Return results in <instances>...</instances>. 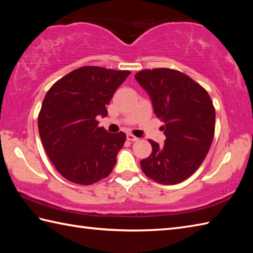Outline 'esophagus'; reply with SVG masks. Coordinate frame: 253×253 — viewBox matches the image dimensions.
Masks as SVG:
<instances>
[{"label": "esophagus", "mask_w": 253, "mask_h": 253, "mask_svg": "<svg viewBox=\"0 0 253 253\" xmlns=\"http://www.w3.org/2000/svg\"><path fill=\"white\" fill-rule=\"evenodd\" d=\"M126 138H127V140H128V141H132V142H135V141H137V140H138V138H137L136 136L131 135V133H127Z\"/></svg>", "instance_id": "34e87169"}]
</instances>
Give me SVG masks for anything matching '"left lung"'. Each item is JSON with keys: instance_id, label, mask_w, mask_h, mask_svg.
<instances>
[{"instance_id": "1", "label": "left lung", "mask_w": 253, "mask_h": 253, "mask_svg": "<svg viewBox=\"0 0 253 253\" xmlns=\"http://www.w3.org/2000/svg\"><path fill=\"white\" fill-rule=\"evenodd\" d=\"M135 78L151 99L166 137L161 147L149 140L152 153L141 161V169L160 184H178L199 169L211 147L215 129L212 100L195 80L174 69H146Z\"/></svg>"}]
</instances>
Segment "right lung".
<instances>
[{"mask_svg":"<svg viewBox=\"0 0 253 253\" xmlns=\"http://www.w3.org/2000/svg\"><path fill=\"white\" fill-rule=\"evenodd\" d=\"M129 74L84 66L47 91L38 127L47 157L67 180L91 185L111 174L126 135L107 132L96 118L107 115L106 105Z\"/></svg>","mask_w":253,"mask_h":253,"instance_id":"add662e5","label":"right lung"}]
</instances>
